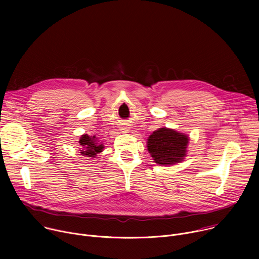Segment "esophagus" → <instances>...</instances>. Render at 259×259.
<instances>
[{"mask_svg": "<svg viewBox=\"0 0 259 259\" xmlns=\"http://www.w3.org/2000/svg\"><path fill=\"white\" fill-rule=\"evenodd\" d=\"M123 130H126V128H125V129H123Z\"/></svg>", "mask_w": 259, "mask_h": 259, "instance_id": "esophagus-1", "label": "esophagus"}]
</instances>
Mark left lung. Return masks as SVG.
Masks as SVG:
<instances>
[{
    "instance_id": "1",
    "label": "left lung",
    "mask_w": 259,
    "mask_h": 259,
    "mask_svg": "<svg viewBox=\"0 0 259 259\" xmlns=\"http://www.w3.org/2000/svg\"><path fill=\"white\" fill-rule=\"evenodd\" d=\"M189 137L173 129L160 128L147 139V150L157 164L173 165L186 157Z\"/></svg>"
}]
</instances>
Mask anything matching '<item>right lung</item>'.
<instances>
[{"mask_svg":"<svg viewBox=\"0 0 259 259\" xmlns=\"http://www.w3.org/2000/svg\"><path fill=\"white\" fill-rule=\"evenodd\" d=\"M80 145L84 147V149H82L84 151H82L81 154L83 156L90 157V158H94L97 154H99L102 151V147H103L101 143L98 145L95 136L90 137L87 134L82 135V137L80 138Z\"/></svg>","mask_w":259,"mask_h":259,"instance_id":"right-lung-1","label":"right lung"}]
</instances>
